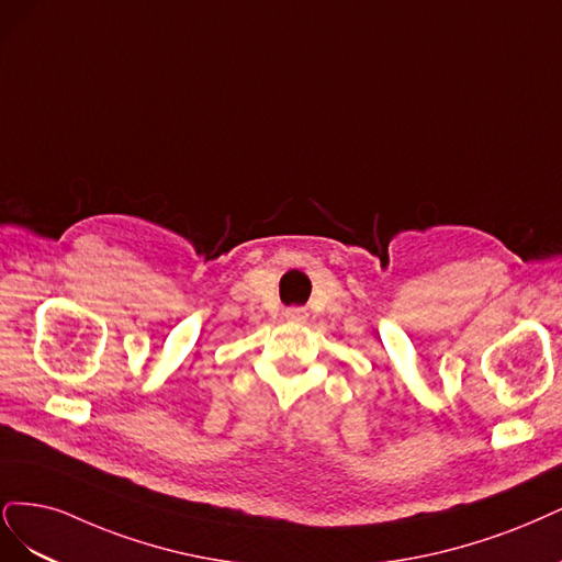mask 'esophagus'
Instances as JSON below:
<instances>
[{
    "mask_svg": "<svg viewBox=\"0 0 562 562\" xmlns=\"http://www.w3.org/2000/svg\"><path fill=\"white\" fill-rule=\"evenodd\" d=\"M284 317L292 319V322H303L307 317V313L303 311V307H289V311L284 313Z\"/></svg>",
    "mask_w": 562,
    "mask_h": 562,
    "instance_id": "esophagus-1",
    "label": "esophagus"
}]
</instances>
